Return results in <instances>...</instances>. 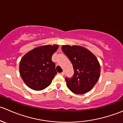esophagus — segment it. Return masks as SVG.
<instances>
[{
    "mask_svg": "<svg viewBox=\"0 0 123 123\" xmlns=\"http://www.w3.org/2000/svg\"><path fill=\"white\" fill-rule=\"evenodd\" d=\"M60 74H61L62 75H63V76H64V74H64V72H62V73H60Z\"/></svg>",
    "mask_w": 123,
    "mask_h": 123,
    "instance_id": "34e87169",
    "label": "esophagus"
}]
</instances>
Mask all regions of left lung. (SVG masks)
<instances>
[{
	"label": "left lung",
	"instance_id": "8db88e82",
	"mask_svg": "<svg viewBox=\"0 0 123 123\" xmlns=\"http://www.w3.org/2000/svg\"><path fill=\"white\" fill-rule=\"evenodd\" d=\"M62 49L71 62L74 70L72 77H66L67 87L76 94L90 91L100 74V64L95 55L81 46L63 45Z\"/></svg>",
	"mask_w": 123,
	"mask_h": 123
}]
</instances>
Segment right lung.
Wrapping results in <instances>:
<instances>
[{
	"label": "right lung",
	"mask_w": 123,
	"mask_h": 123,
	"mask_svg": "<svg viewBox=\"0 0 123 123\" xmlns=\"http://www.w3.org/2000/svg\"><path fill=\"white\" fill-rule=\"evenodd\" d=\"M57 45L34 48L23 56L20 63V73L24 83L30 88L39 91L51 84L57 74L52 55Z\"/></svg>",
	"instance_id": "add662e5"
}]
</instances>
